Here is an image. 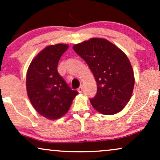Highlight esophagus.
<instances>
[{
  "label": "esophagus",
  "instance_id": "obj_1",
  "mask_svg": "<svg viewBox=\"0 0 160 160\" xmlns=\"http://www.w3.org/2000/svg\"><path fill=\"white\" fill-rule=\"evenodd\" d=\"M82 89H83V86H82V85H80V86L78 88V92H82Z\"/></svg>",
  "mask_w": 160,
  "mask_h": 160
}]
</instances>
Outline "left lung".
Segmentation results:
<instances>
[{"mask_svg":"<svg viewBox=\"0 0 160 160\" xmlns=\"http://www.w3.org/2000/svg\"><path fill=\"white\" fill-rule=\"evenodd\" d=\"M73 49L86 62L97 82V93L90 98L92 107L104 115L122 111L132 93L135 79L126 55L103 38H91Z\"/></svg>","mask_w":160,"mask_h":160,"instance_id":"obj_1","label":"left lung"}]
</instances>
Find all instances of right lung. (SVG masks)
<instances>
[{
  "label": "right lung",
  "mask_w": 160,
  "mask_h": 160,
  "mask_svg": "<svg viewBox=\"0 0 160 160\" xmlns=\"http://www.w3.org/2000/svg\"><path fill=\"white\" fill-rule=\"evenodd\" d=\"M68 48L67 44L49 46L29 65L26 88L33 107L40 115L56 120L67 113L78 92L68 86L57 71L58 63Z\"/></svg>",
  "instance_id": "obj_1"
}]
</instances>
